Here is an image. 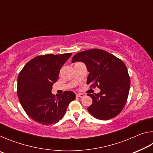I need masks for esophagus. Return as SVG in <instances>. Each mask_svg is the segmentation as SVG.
<instances>
[{"mask_svg": "<svg viewBox=\"0 0 153 153\" xmlns=\"http://www.w3.org/2000/svg\"><path fill=\"white\" fill-rule=\"evenodd\" d=\"M84 97V94H76V97H79V98H82Z\"/></svg>", "mask_w": 153, "mask_h": 153, "instance_id": "1", "label": "esophagus"}]
</instances>
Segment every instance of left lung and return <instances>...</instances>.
<instances>
[{
  "label": "left lung",
  "instance_id": "8db88e82",
  "mask_svg": "<svg viewBox=\"0 0 153 153\" xmlns=\"http://www.w3.org/2000/svg\"><path fill=\"white\" fill-rule=\"evenodd\" d=\"M72 63L82 62L89 75L87 84L99 87L97 94H88L92 104L88 112L98 120H108L122 111L128 97L130 78L126 65L120 59L100 49H90L75 55Z\"/></svg>",
  "mask_w": 153,
  "mask_h": 153
}]
</instances>
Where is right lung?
<instances>
[{
  "mask_svg": "<svg viewBox=\"0 0 153 153\" xmlns=\"http://www.w3.org/2000/svg\"><path fill=\"white\" fill-rule=\"evenodd\" d=\"M71 53L38 56L25 65L17 78V96L30 118L42 125L55 123L63 117L69 103L76 98L73 91L53 94L61 67Z\"/></svg>",
  "mask_w": 153,
  "mask_h": 153,
  "instance_id": "add662e5",
  "label": "right lung"
}]
</instances>
